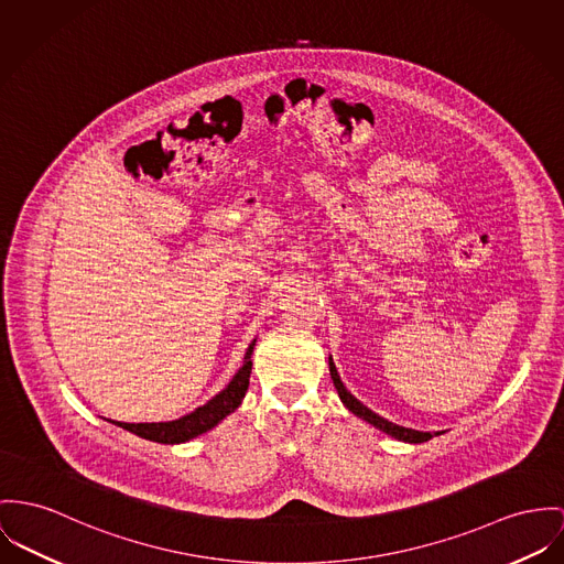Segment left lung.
Segmentation results:
<instances>
[{"mask_svg": "<svg viewBox=\"0 0 564 564\" xmlns=\"http://www.w3.org/2000/svg\"><path fill=\"white\" fill-rule=\"evenodd\" d=\"M328 367H330V378H333V384H335V389L339 392V399H341V403L346 405L347 410L354 414V416H358V419H362L365 423H369V425H373L376 430H380V432H384V434L390 435V437H394V440H401V442H408V444H421V442H427V440H432L434 435H442L444 432H416V430H410V427H401V425H394V423H390L387 421L384 416H380V414H376L373 410H369L365 403H360L349 390L346 389V384L341 382V378H339V371H337V367H335V362H333V356H328Z\"/></svg>", "mask_w": 564, "mask_h": 564, "instance_id": "left-lung-1", "label": "left lung"}]
</instances>
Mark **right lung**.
Segmentation results:
<instances>
[{
	"label": "right lung",
	"instance_id": "obj_1",
	"mask_svg": "<svg viewBox=\"0 0 564 564\" xmlns=\"http://www.w3.org/2000/svg\"><path fill=\"white\" fill-rule=\"evenodd\" d=\"M256 341L258 339H253L251 346L247 347L242 367L236 371L231 382L218 394H215L208 403L199 405L197 410H193L175 421H167V423H120V421H109V423L127 430L130 434L139 435L143 440L161 442V444H182V442H188L197 435L215 430L223 419H227L231 412L238 410V405L242 403V399L247 394L251 369H253L251 354H253Z\"/></svg>",
	"mask_w": 564,
	"mask_h": 564
}]
</instances>
